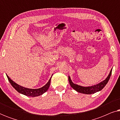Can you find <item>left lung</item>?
Wrapping results in <instances>:
<instances>
[{
  "mask_svg": "<svg viewBox=\"0 0 120 120\" xmlns=\"http://www.w3.org/2000/svg\"><path fill=\"white\" fill-rule=\"evenodd\" d=\"M111 73H112V69L110 70L109 75H108L107 78L105 79L104 81H103L97 84L94 86H88V87H83L81 86H79V85L74 84L73 82H72L71 79H70V76H68V80L69 82L70 85L73 89H74L75 91H76L78 92L83 93V94H93V93H96L97 92L101 91L103 88L105 86V85L107 84L108 82V81L110 79V78Z\"/></svg>",
  "mask_w": 120,
  "mask_h": 120,
  "instance_id": "obj_1",
  "label": "left lung"
}]
</instances>
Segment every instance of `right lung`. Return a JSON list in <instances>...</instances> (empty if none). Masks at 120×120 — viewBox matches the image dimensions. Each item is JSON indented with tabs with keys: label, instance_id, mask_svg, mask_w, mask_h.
Returning <instances> with one entry per match:
<instances>
[{
	"label": "right lung",
	"instance_id": "obj_1",
	"mask_svg": "<svg viewBox=\"0 0 120 120\" xmlns=\"http://www.w3.org/2000/svg\"><path fill=\"white\" fill-rule=\"evenodd\" d=\"M7 76V78L9 80L10 83H11V85H12L13 87L15 89L17 92H19V93H21V94L25 95V96H28V97H34L39 96L40 95H42L43 93H44L45 92L47 91V90L49 89V87L50 85L51 82V77L50 79L49 80V81L47 82V83L46 84L45 86H44L40 88H38V89H31V88H28L26 87H23L20 86V85L17 84V83L15 82L14 81H13L9 76Z\"/></svg>",
	"mask_w": 120,
	"mask_h": 120
}]
</instances>
